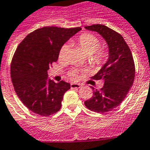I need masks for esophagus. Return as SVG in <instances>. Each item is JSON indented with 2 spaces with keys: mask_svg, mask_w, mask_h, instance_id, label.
Masks as SVG:
<instances>
[{
  "mask_svg": "<svg viewBox=\"0 0 150 150\" xmlns=\"http://www.w3.org/2000/svg\"><path fill=\"white\" fill-rule=\"evenodd\" d=\"M81 88V85L79 84H71V89H79Z\"/></svg>",
  "mask_w": 150,
  "mask_h": 150,
  "instance_id": "1",
  "label": "esophagus"
}]
</instances>
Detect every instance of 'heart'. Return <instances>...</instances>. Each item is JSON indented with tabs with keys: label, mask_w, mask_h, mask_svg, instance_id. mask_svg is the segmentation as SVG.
Here are the masks:
<instances>
[{
	"label": "heart",
	"mask_w": 150,
	"mask_h": 150,
	"mask_svg": "<svg viewBox=\"0 0 150 150\" xmlns=\"http://www.w3.org/2000/svg\"><path fill=\"white\" fill-rule=\"evenodd\" d=\"M73 44L79 46L85 53V55L89 57L90 64L93 67H98L103 64L106 53L104 50L99 49L100 47V42L97 37L90 33H83L75 39L73 41ZM68 51L69 45L63 44L59 51L58 57L59 60L62 61L66 59ZM68 75L70 77V79L75 80L77 79L78 71L71 70L69 71Z\"/></svg>",
	"instance_id": "b5f03b06"
}]
</instances>
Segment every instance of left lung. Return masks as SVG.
Returning <instances> with one entry per match:
<instances>
[{
    "instance_id": "obj_1",
    "label": "left lung",
    "mask_w": 150,
    "mask_h": 150,
    "mask_svg": "<svg viewBox=\"0 0 150 150\" xmlns=\"http://www.w3.org/2000/svg\"><path fill=\"white\" fill-rule=\"evenodd\" d=\"M86 29L94 31L102 36L109 47V58L93 80H103V87L93 90V96L84 101L91 111L104 113L119 106L132 87L135 76V66L132 53L120 34L104 25H92Z\"/></svg>"
}]
</instances>
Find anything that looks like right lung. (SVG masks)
Wrapping results in <instances>:
<instances>
[{
    "label": "right lung",
    "mask_w": 150,
    "mask_h": 150,
    "mask_svg": "<svg viewBox=\"0 0 150 150\" xmlns=\"http://www.w3.org/2000/svg\"><path fill=\"white\" fill-rule=\"evenodd\" d=\"M81 29L43 27L19 44L11 62V79L19 100L34 113L48 116L60 109L63 95L71 86L48 79L47 70L58 59L61 47Z\"/></svg>",
    "instance_id": "1"
}]
</instances>
